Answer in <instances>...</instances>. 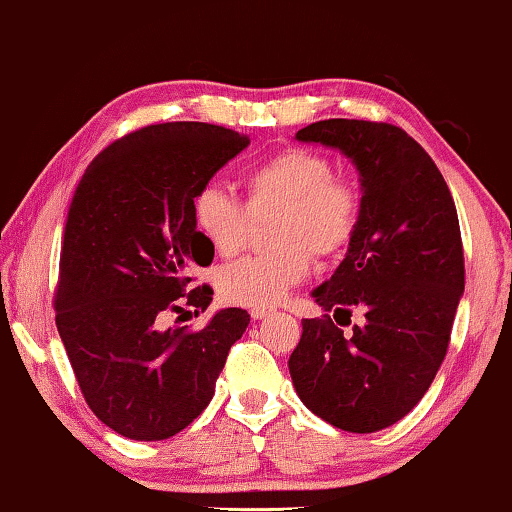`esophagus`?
Instances as JSON below:
<instances>
[{"mask_svg": "<svg viewBox=\"0 0 512 512\" xmlns=\"http://www.w3.org/2000/svg\"><path fill=\"white\" fill-rule=\"evenodd\" d=\"M269 315H271V310H266V308H253V310H250V317L257 319V322H259V319L269 317Z\"/></svg>", "mask_w": 512, "mask_h": 512, "instance_id": "esophagus-1", "label": "esophagus"}]
</instances>
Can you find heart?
Listing matches in <instances>:
<instances>
[{
  "label": "heart",
  "mask_w": 512,
  "mask_h": 512,
  "mask_svg": "<svg viewBox=\"0 0 512 512\" xmlns=\"http://www.w3.org/2000/svg\"><path fill=\"white\" fill-rule=\"evenodd\" d=\"M246 207L220 186H204L193 200L197 234L220 257H232L246 243L250 216L273 220V253L227 264L218 276L223 299L246 308H273L312 269L319 257L340 253L358 225V193L333 177L329 158L308 149H285L250 167L243 177Z\"/></svg>",
  "instance_id": "obj_1"
}]
</instances>
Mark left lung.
Here are the masks:
<instances>
[{"mask_svg": "<svg viewBox=\"0 0 512 512\" xmlns=\"http://www.w3.org/2000/svg\"><path fill=\"white\" fill-rule=\"evenodd\" d=\"M296 140L340 151L358 172L356 232L312 299L338 322L358 309L364 324L345 336L329 315L303 319L289 375L326 423L358 434L384 430L423 398L451 340L464 294L455 202L432 158L398 126L326 119Z\"/></svg>", "mask_w": 512, "mask_h": 512, "instance_id": "1", "label": "left lung"}]
</instances>
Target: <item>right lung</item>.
Instances as JSON below:
<instances>
[{
  "label": "right lung",
  "mask_w": 512,
  "mask_h": 512,
  "mask_svg": "<svg viewBox=\"0 0 512 512\" xmlns=\"http://www.w3.org/2000/svg\"><path fill=\"white\" fill-rule=\"evenodd\" d=\"M250 144L200 121L121 137L82 174L68 209L57 285V331L89 409L135 441L170 439L207 409L250 315L225 308L197 333L160 329L165 310L213 250L193 225V200ZM213 289L188 303L207 310ZM195 310V312H197Z\"/></svg>",
  "instance_id": "1"
}]
</instances>
